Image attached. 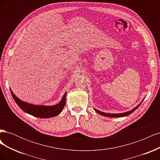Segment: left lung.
<instances>
[{"label": "left lung", "mask_w": 160, "mask_h": 160, "mask_svg": "<svg viewBox=\"0 0 160 160\" xmlns=\"http://www.w3.org/2000/svg\"><path fill=\"white\" fill-rule=\"evenodd\" d=\"M142 101L141 103H140L137 107H135L134 109H133L131 111H128V112H125V113H104V112H102V111H100L99 110H97L96 109H95V110L98 112V113H99L100 115H102L103 116H106V117H109V118H122V117H125V116H127V115H130L131 113H132L133 111L138 108V107H139V105H141V103H142Z\"/></svg>", "instance_id": "obj_1"}]
</instances>
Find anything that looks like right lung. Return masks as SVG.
<instances>
[{
	"mask_svg": "<svg viewBox=\"0 0 160 160\" xmlns=\"http://www.w3.org/2000/svg\"><path fill=\"white\" fill-rule=\"evenodd\" d=\"M11 94L14 100L15 101L17 104L19 106L22 111L25 113L40 118H49L55 117L59 115L62 110L63 109L64 106L66 103V93H65L63 97L60 102L52 106H45V105H35L21 101L14 95L11 90Z\"/></svg>",
	"mask_w": 160,
	"mask_h": 160,
	"instance_id": "obj_1",
	"label": "right lung"
}]
</instances>
